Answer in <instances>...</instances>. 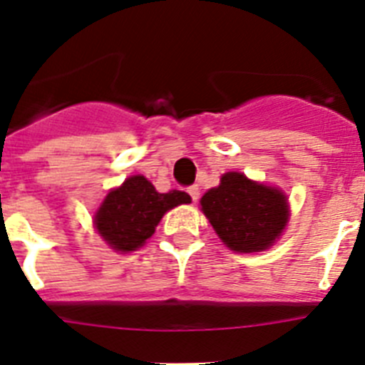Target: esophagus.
I'll use <instances>...</instances> for the list:
<instances>
[{"mask_svg":"<svg viewBox=\"0 0 365 365\" xmlns=\"http://www.w3.org/2000/svg\"><path fill=\"white\" fill-rule=\"evenodd\" d=\"M188 193H190V197H192V201L197 202V199H199V186H190Z\"/></svg>","mask_w":365,"mask_h":365,"instance_id":"obj_1","label":"esophagus"}]
</instances>
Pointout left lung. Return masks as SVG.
I'll return each instance as SVG.
<instances>
[{
  "label": "left lung",
  "mask_w": 365,
  "mask_h": 365,
  "mask_svg": "<svg viewBox=\"0 0 365 365\" xmlns=\"http://www.w3.org/2000/svg\"><path fill=\"white\" fill-rule=\"evenodd\" d=\"M201 210L219 240L234 252H263L289 222L287 195L278 188L228 172L201 197Z\"/></svg>",
  "instance_id": "8db88e82"
}]
</instances>
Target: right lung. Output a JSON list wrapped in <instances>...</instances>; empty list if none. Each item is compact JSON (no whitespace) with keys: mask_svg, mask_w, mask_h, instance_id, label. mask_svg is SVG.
Instances as JSON below:
<instances>
[{"mask_svg":"<svg viewBox=\"0 0 365 365\" xmlns=\"http://www.w3.org/2000/svg\"><path fill=\"white\" fill-rule=\"evenodd\" d=\"M190 201L186 192L159 193L146 177L133 175L109 190L95 214V228L113 250L133 252L153 235L168 210Z\"/></svg>","mask_w":365,"mask_h":365,"instance_id":"add662e5","label":"right lung"}]
</instances>
